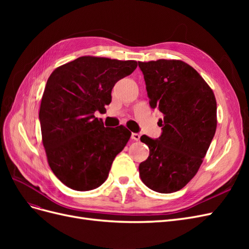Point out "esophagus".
<instances>
[{"mask_svg": "<svg viewBox=\"0 0 249 249\" xmlns=\"http://www.w3.org/2000/svg\"><path fill=\"white\" fill-rule=\"evenodd\" d=\"M131 138H132L133 140H135V141H138V140L140 139V135H139V134H137V133H133V134H132V136H131Z\"/></svg>", "mask_w": 249, "mask_h": 249, "instance_id": "obj_1", "label": "esophagus"}]
</instances>
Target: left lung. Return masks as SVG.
<instances>
[{"mask_svg": "<svg viewBox=\"0 0 249 249\" xmlns=\"http://www.w3.org/2000/svg\"><path fill=\"white\" fill-rule=\"evenodd\" d=\"M144 76L149 105L162 113V135L141 142L149 148L140 163L141 180L159 193L184 188L196 175L217 126L213 90L192 66L182 60L138 62Z\"/></svg>", "mask_w": 249, "mask_h": 249, "instance_id": "8db88e82", "label": "left lung"}]
</instances>
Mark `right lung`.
<instances>
[{
	"instance_id": "right-lung-1",
	"label": "right lung",
	"mask_w": 249,
	"mask_h": 249,
	"mask_svg": "<svg viewBox=\"0 0 249 249\" xmlns=\"http://www.w3.org/2000/svg\"><path fill=\"white\" fill-rule=\"evenodd\" d=\"M136 67L135 60L83 56L49 77L39 109L42 144L52 171L71 189L100 187L129 141L125 126L105 127L94 112L106 110L115 83Z\"/></svg>"
}]
</instances>
